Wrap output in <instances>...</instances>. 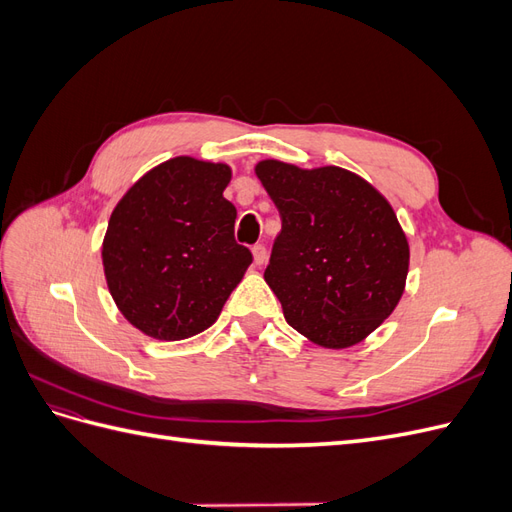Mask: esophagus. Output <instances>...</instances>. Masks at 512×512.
<instances>
[{
    "label": "esophagus",
    "mask_w": 512,
    "mask_h": 512,
    "mask_svg": "<svg viewBox=\"0 0 512 512\" xmlns=\"http://www.w3.org/2000/svg\"><path fill=\"white\" fill-rule=\"evenodd\" d=\"M252 254H254V265L256 267H262L267 262V247L265 245H254L252 247Z\"/></svg>",
    "instance_id": "obj_1"
}]
</instances>
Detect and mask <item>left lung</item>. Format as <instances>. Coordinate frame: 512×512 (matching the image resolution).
Here are the masks:
<instances>
[{
  "instance_id": "obj_1",
  "label": "left lung",
  "mask_w": 512,
  "mask_h": 512,
  "mask_svg": "<svg viewBox=\"0 0 512 512\" xmlns=\"http://www.w3.org/2000/svg\"><path fill=\"white\" fill-rule=\"evenodd\" d=\"M254 173L282 218L265 282L286 322L322 348L363 342L406 290L410 245L391 203L339 166L260 160Z\"/></svg>"
}]
</instances>
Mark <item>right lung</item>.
<instances>
[{"label":"right lung","mask_w":512,"mask_h":512,"mask_svg":"<svg viewBox=\"0 0 512 512\" xmlns=\"http://www.w3.org/2000/svg\"><path fill=\"white\" fill-rule=\"evenodd\" d=\"M224 162L170 158L121 196L102 241L108 292L132 327L177 342L209 329L252 252L235 241Z\"/></svg>","instance_id":"1"}]
</instances>
